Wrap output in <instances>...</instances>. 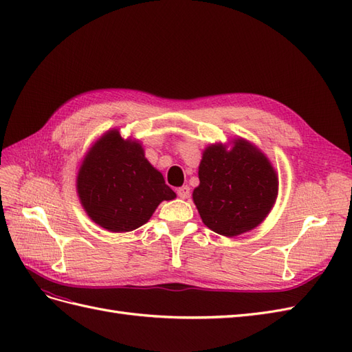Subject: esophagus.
I'll list each match as a JSON object with an SVG mask.
<instances>
[{"instance_id": "esophagus-1", "label": "esophagus", "mask_w": 352, "mask_h": 352, "mask_svg": "<svg viewBox=\"0 0 352 352\" xmlns=\"http://www.w3.org/2000/svg\"><path fill=\"white\" fill-rule=\"evenodd\" d=\"M189 194H190V188H189L188 185H184V186H180V188L177 189V197H179V198L185 199V198L189 197Z\"/></svg>"}]
</instances>
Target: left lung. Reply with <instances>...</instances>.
<instances>
[{
	"label": "left lung",
	"mask_w": 352,
	"mask_h": 352,
	"mask_svg": "<svg viewBox=\"0 0 352 352\" xmlns=\"http://www.w3.org/2000/svg\"><path fill=\"white\" fill-rule=\"evenodd\" d=\"M199 185L192 198L204 225L223 236H238L257 228L278 198L279 180L269 158L238 138L230 150L212 144L202 153Z\"/></svg>",
	"instance_id": "8db88e82"
}]
</instances>
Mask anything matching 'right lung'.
Listing matches in <instances>:
<instances>
[{
    "instance_id": "add662e5",
    "label": "right lung",
    "mask_w": 352,
    "mask_h": 352,
    "mask_svg": "<svg viewBox=\"0 0 352 352\" xmlns=\"http://www.w3.org/2000/svg\"><path fill=\"white\" fill-rule=\"evenodd\" d=\"M76 189L91 220L116 233L141 228L160 202L176 198L140 141L123 140L117 129L105 132L85 155Z\"/></svg>"
}]
</instances>
